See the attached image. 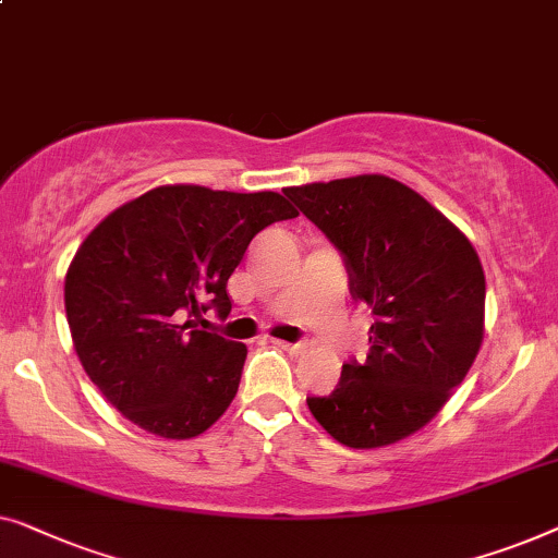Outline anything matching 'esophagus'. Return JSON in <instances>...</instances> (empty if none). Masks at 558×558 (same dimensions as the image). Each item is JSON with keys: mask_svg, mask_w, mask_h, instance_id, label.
Here are the masks:
<instances>
[{"mask_svg": "<svg viewBox=\"0 0 558 558\" xmlns=\"http://www.w3.org/2000/svg\"><path fill=\"white\" fill-rule=\"evenodd\" d=\"M276 343L282 351H288V354H301V351L305 349L303 343H288V341H276Z\"/></svg>", "mask_w": 558, "mask_h": 558, "instance_id": "obj_1", "label": "esophagus"}]
</instances>
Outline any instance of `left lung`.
Listing matches in <instances>:
<instances>
[{
	"label": "left lung",
	"instance_id": "8db88e82",
	"mask_svg": "<svg viewBox=\"0 0 558 558\" xmlns=\"http://www.w3.org/2000/svg\"><path fill=\"white\" fill-rule=\"evenodd\" d=\"M286 197L333 242L356 301L374 313L366 361H349L318 425L354 450L410 437L442 410L483 343L485 276L470 240L397 179L361 174L290 186Z\"/></svg>",
	"mask_w": 558,
	"mask_h": 558
}]
</instances>
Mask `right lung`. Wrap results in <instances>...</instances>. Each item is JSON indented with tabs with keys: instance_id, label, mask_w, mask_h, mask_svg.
I'll return each mask as SVG.
<instances>
[{
	"instance_id": "1",
	"label": "right lung",
	"mask_w": 558,
	"mask_h": 558,
	"mask_svg": "<svg viewBox=\"0 0 558 558\" xmlns=\"http://www.w3.org/2000/svg\"><path fill=\"white\" fill-rule=\"evenodd\" d=\"M293 209L278 192L167 184L113 209L77 247L65 313L77 359L125 420L167 439L202 435L238 395L247 347L199 331L232 308L227 280L250 240Z\"/></svg>"
}]
</instances>
